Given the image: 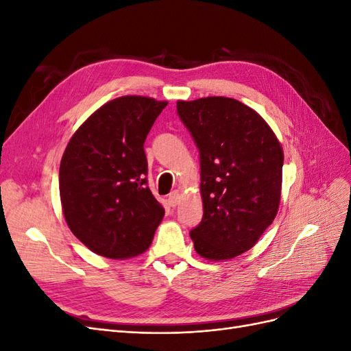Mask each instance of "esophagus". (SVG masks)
Segmentation results:
<instances>
[{
	"label": "esophagus",
	"mask_w": 351,
	"mask_h": 351,
	"mask_svg": "<svg viewBox=\"0 0 351 351\" xmlns=\"http://www.w3.org/2000/svg\"><path fill=\"white\" fill-rule=\"evenodd\" d=\"M178 200H180V192L178 190H174V192L168 196V205L171 208H176L178 205Z\"/></svg>",
	"instance_id": "1"
}]
</instances>
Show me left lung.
Masks as SVG:
<instances>
[{
	"instance_id": "1",
	"label": "left lung",
	"mask_w": 351,
	"mask_h": 351,
	"mask_svg": "<svg viewBox=\"0 0 351 351\" xmlns=\"http://www.w3.org/2000/svg\"><path fill=\"white\" fill-rule=\"evenodd\" d=\"M177 114L199 149L204 217L190 231L202 258L247 252L277 215L282 147L262 117L237 99L178 101Z\"/></svg>"
}]
</instances>
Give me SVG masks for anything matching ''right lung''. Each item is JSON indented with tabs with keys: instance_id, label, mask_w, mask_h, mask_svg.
Listing matches in <instances>:
<instances>
[{
	"instance_id": "1",
	"label": "right lung",
	"mask_w": 351,
	"mask_h": 351,
	"mask_svg": "<svg viewBox=\"0 0 351 351\" xmlns=\"http://www.w3.org/2000/svg\"><path fill=\"white\" fill-rule=\"evenodd\" d=\"M167 101L121 97L73 134L60 165V196L71 232L93 253L137 256L151 246L164 208L147 187L143 143Z\"/></svg>"
}]
</instances>
